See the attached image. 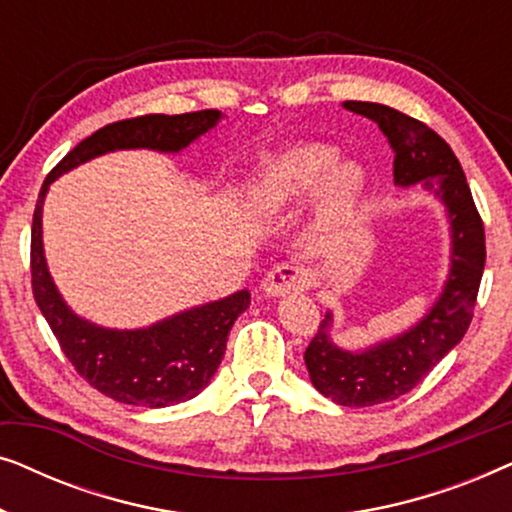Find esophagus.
I'll list each match as a JSON object with an SVG mask.
<instances>
[{
	"instance_id": "obj_1",
	"label": "esophagus",
	"mask_w": 512,
	"mask_h": 512,
	"mask_svg": "<svg viewBox=\"0 0 512 512\" xmlns=\"http://www.w3.org/2000/svg\"><path fill=\"white\" fill-rule=\"evenodd\" d=\"M312 286V275L293 263H279L263 279V291L268 296H286L293 291H307Z\"/></svg>"
}]
</instances>
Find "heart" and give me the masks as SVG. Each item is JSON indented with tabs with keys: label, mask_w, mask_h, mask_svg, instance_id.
Returning <instances> with one entry per match:
<instances>
[{
	"label": "heart",
	"mask_w": 512,
	"mask_h": 512,
	"mask_svg": "<svg viewBox=\"0 0 512 512\" xmlns=\"http://www.w3.org/2000/svg\"><path fill=\"white\" fill-rule=\"evenodd\" d=\"M331 144H303L270 158L254 186V200L263 209H286L317 191L319 226L331 233L356 214L366 193V172L354 160H335Z\"/></svg>",
	"instance_id": "heart-1"
}]
</instances>
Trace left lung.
Segmentation results:
<instances>
[{
	"label": "left lung",
	"instance_id": "left-lung-1",
	"mask_svg": "<svg viewBox=\"0 0 512 512\" xmlns=\"http://www.w3.org/2000/svg\"><path fill=\"white\" fill-rule=\"evenodd\" d=\"M345 109L380 125L396 153V184L412 186L422 181L424 188L443 200L452 226L450 277L438 303L417 326L366 352H345L331 342L333 319L328 312L305 349V366L321 394L338 405L366 408L408 394L464 338L485 270V226L466 174L438 132L387 104L345 102Z\"/></svg>",
	"mask_w": 512,
	"mask_h": 512
}]
</instances>
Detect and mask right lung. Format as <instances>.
<instances>
[{
  "label": "right lung",
  "mask_w": 512,
  "mask_h": 512,
  "mask_svg": "<svg viewBox=\"0 0 512 512\" xmlns=\"http://www.w3.org/2000/svg\"><path fill=\"white\" fill-rule=\"evenodd\" d=\"M221 111L146 114L125 118L83 139L53 167L41 186L32 219V293L69 363L90 387L118 403L165 408L198 396L212 380L226 352L235 319L251 303L249 291L193 307L137 331H114L76 317L48 275L41 242V207L48 184L62 172L116 149L177 153L219 123Z\"/></svg>",
  "instance_id": "right-lung-1"
}]
</instances>
